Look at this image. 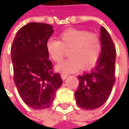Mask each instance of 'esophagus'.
<instances>
[{"mask_svg":"<svg viewBox=\"0 0 129 129\" xmlns=\"http://www.w3.org/2000/svg\"><path fill=\"white\" fill-rule=\"evenodd\" d=\"M67 76H68V75H67V74H64V73L61 74V77H62V79L63 80H65V79L67 77Z\"/></svg>","mask_w":129,"mask_h":129,"instance_id":"1","label":"esophagus"}]
</instances>
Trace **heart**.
Returning a JSON list of instances; mask_svg holds the SVG:
<instances>
[{
  "label": "heart",
  "instance_id": "obj_1",
  "mask_svg": "<svg viewBox=\"0 0 129 129\" xmlns=\"http://www.w3.org/2000/svg\"><path fill=\"white\" fill-rule=\"evenodd\" d=\"M46 46L50 57L57 63L62 62L66 52H69L70 59L57 67L58 71L64 73L92 67L98 62L101 52V40L98 34L75 28L67 29L61 33L59 41L49 39Z\"/></svg>",
  "mask_w": 129,
  "mask_h": 129
}]
</instances>
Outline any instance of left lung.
<instances>
[{
	"label": "left lung",
	"mask_w": 129,
	"mask_h": 129,
	"mask_svg": "<svg viewBox=\"0 0 129 129\" xmlns=\"http://www.w3.org/2000/svg\"><path fill=\"white\" fill-rule=\"evenodd\" d=\"M101 54L90 72L78 76L79 86L75 92L77 106L85 110L102 106L109 98L116 81V47L109 33L101 28Z\"/></svg>",
	"instance_id": "1"
}]
</instances>
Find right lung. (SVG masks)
I'll return each mask as SVG.
<instances>
[{
	"mask_svg": "<svg viewBox=\"0 0 129 129\" xmlns=\"http://www.w3.org/2000/svg\"><path fill=\"white\" fill-rule=\"evenodd\" d=\"M53 32L50 24L29 23L18 31L11 46L15 85L23 101L36 110L50 107L62 83L46 46Z\"/></svg>",
	"mask_w": 129,
	"mask_h": 129,
	"instance_id": "right-lung-1",
	"label": "right lung"
}]
</instances>
